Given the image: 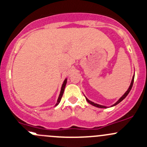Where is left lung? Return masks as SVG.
Masks as SVG:
<instances>
[{
  "mask_svg": "<svg viewBox=\"0 0 147 147\" xmlns=\"http://www.w3.org/2000/svg\"><path fill=\"white\" fill-rule=\"evenodd\" d=\"M134 78H135V75H134V76H133V77H132V81H131L130 86V87H129L128 90H127L126 91L125 93V94H123V95L122 97H121V98H120L119 99H118V100L117 101V102H116V103L114 104V105H112L111 107H113V106H116V105H117L118 104H119L120 102H121V101H123V99H124L126 97H127V94H128V93L130 92V91L131 90V89H132V85H133V82H134ZM86 99L87 102H88V103H90V105H92V106H94V107H98V108H107V107H105V106H102V105H97V104H95V103H94V102H91V101H90L89 99H88V98H86Z\"/></svg>",
  "mask_w": 147,
  "mask_h": 147,
  "instance_id": "left-lung-1",
  "label": "left lung"
}]
</instances>
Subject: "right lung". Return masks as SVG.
Wrapping results in <instances>:
<instances>
[{
    "mask_svg": "<svg viewBox=\"0 0 147 147\" xmlns=\"http://www.w3.org/2000/svg\"><path fill=\"white\" fill-rule=\"evenodd\" d=\"M67 79L66 78L65 80H64V83H63L62 84V86H61V92H60V94H59V97H58V99H57V104L55 105V106L58 105H59V103L61 101V97H62V95H63V93H64V88H65V86H66V84H67Z\"/></svg>",
    "mask_w": 147,
    "mask_h": 147,
    "instance_id": "obj_1",
    "label": "right lung"
}]
</instances>
